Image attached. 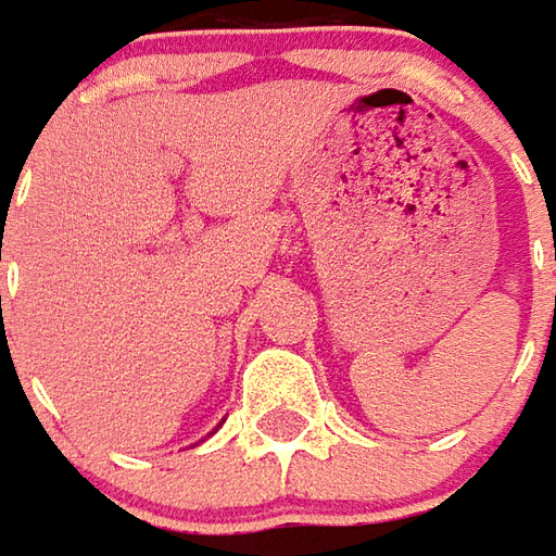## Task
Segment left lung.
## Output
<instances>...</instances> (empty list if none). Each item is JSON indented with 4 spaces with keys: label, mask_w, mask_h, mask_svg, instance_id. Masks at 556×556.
Segmentation results:
<instances>
[{
    "label": "left lung",
    "mask_w": 556,
    "mask_h": 556,
    "mask_svg": "<svg viewBox=\"0 0 556 556\" xmlns=\"http://www.w3.org/2000/svg\"><path fill=\"white\" fill-rule=\"evenodd\" d=\"M554 258H556V235H554Z\"/></svg>",
    "instance_id": "obj_1"
}]
</instances>
